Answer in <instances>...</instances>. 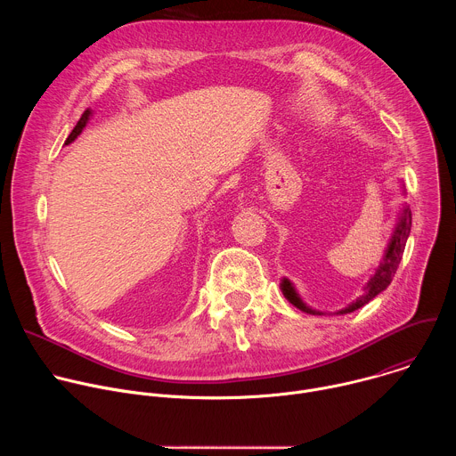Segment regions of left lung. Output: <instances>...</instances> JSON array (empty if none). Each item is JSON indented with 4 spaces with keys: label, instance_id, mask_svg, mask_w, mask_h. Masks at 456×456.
<instances>
[{
    "label": "left lung",
    "instance_id": "left-lung-1",
    "mask_svg": "<svg viewBox=\"0 0 456 456\" xmlns=\"http://www.w3.org/2000/svg\"><path fill=\"white\" fill-rule=\"evenodd\" d=\"M410 231H411V211H410V208H406V209L403 211V216H401L397 227H395V232H394V236H392V241H389V245H387V250H386V254H384V257H382L380 267L377 269L375 276H373V278L368 281V285L364 287V294H362L355 303H352L350 306H346L345 310H341V314H348V312H354V310L364 306L368 301H371L377 294H380L389 283H392V280H394V276H395V273H397V269H399L401 259H403V252H404V247H406ZM281 290H283L285 297H287L292 305H296L297 308H301V310H305V312H312V314H314V310L306 308L305 303L297 297V294H296V290H294V287L290 285L289 280H283Z\"/></svg>",
    "mask_w": 456,
    "mask_h": 456
}]
</instances>
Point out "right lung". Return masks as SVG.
<instances>
[{"label": "right lung", "mask_w": 456, "mask_h": 456, "mask_svg": "<svg viewBox=\"0 0 456 456\" xmlns=\"http://www.w3.org/2000/svg\"><path fill=\"white\" fill-rule=\"evenodd\" d=\"M88 117H90V110H85V113L81 115V118H79V122L76 124V127L72 129V134L69 135V139H67V144H70L81 132H83V127L86 126V122H88Z\"/></svg>", "instance_id": "add662e5"}]
</instances>
